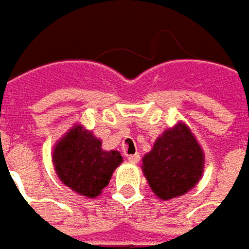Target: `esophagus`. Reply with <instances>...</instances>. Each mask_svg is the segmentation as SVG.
Segmentation results:
<instances>
[{"mask_svg":"<svg viewBox=\"0 0 249 249\" xmlns=\"http://www.w3.org/2000/svg\"><path fill=\"white\" fill-rule=\"evenodd\" d=\"M127 159H129V162L130 163H138L140 160V155L139 153H135V155H129L127 156Z\"/></svg>","mask_w":249,"mask_h":249,"instance_id":"obj_1","label":"esophagus"}]
</instances>
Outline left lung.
Masks as SVG:
<instances>
[{
	"label": "left lung",
	"mask_w": 249,
	"mask_h": 249,
	"mask_svg": "<svg viewBox=\"0 0 249 249\" xmlns=\"http://www.w3.org/2000/svg\"><path fill=\"white\" fill-rule=\"evenodd\" d=\"M144 176L160 199L186 194L201 179L203 152L189 127L179 123L166 130L143 158Z\"/></svg>",
	"instance_id": "left-lung-1"
}]
</instances>
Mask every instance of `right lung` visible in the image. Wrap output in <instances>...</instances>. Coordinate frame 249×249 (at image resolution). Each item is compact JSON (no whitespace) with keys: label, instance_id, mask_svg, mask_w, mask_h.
<instances>
[{"label":"right lung","instance_id":"add662e5","mask_svg":"<svg viewBox=\"0 0 249 249\" xmlns=\"http://www.w3.org/2000/svg\"><path fill=\"white\" fill-rule=\"evenodd\" d=\"M53 160L64 185L94 198L109 185L111 173L123 159L117 150H103L100 140L76 126L55 144Z\"/></svg>","mask_w":249,"mask_h":249}]
</instances>
